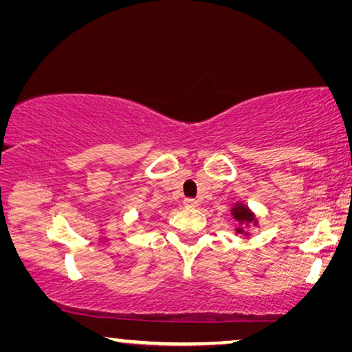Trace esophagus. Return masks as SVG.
Returning <instances> with one entry per match:
<instances>
[{"label":"esophagus","mask_w":352,"mask_h":352,"mask_svg":"<svg viewBox=\"0 0 352 352\" xmlns=\"http://www.w3.org/2000/svg\"><path fill=\"white\" fill-rule=\"evenodd\" d=\"M183 204H184V206H186V208H195V206L199 205V201L194 200V199H186V200L183 201Z\"/></svg>","instance_id":"34e87169"}]
</instances>
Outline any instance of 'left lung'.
<instances>
[{
  "mask_svg": "<svg viewBox=\"0 0 352 352\" xmlns=\"http://www.w3.org/2000/svg\"><path fill=\"white\" fill-rule=\"evenodd\" d=\"M230 212L237 222L236 233L250 237L252 236L250 228H252V226H259L258 216H256V212H253V210H250V206L245 204V201H234Z\"/></svg>",
  "mask_w": 352,
  "mask_h": 352,
  "instance_id": "1",
  "label": "left lung"
}]
</instances>
